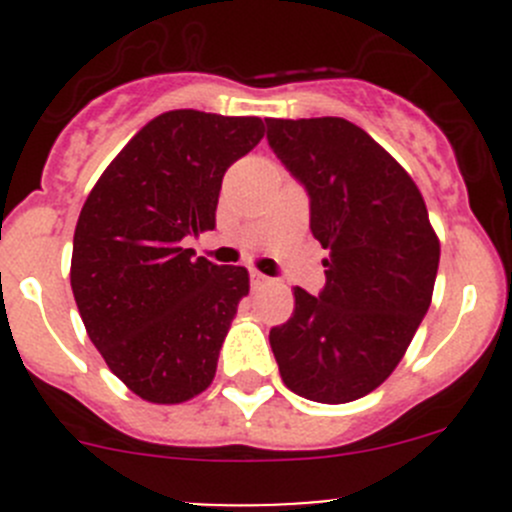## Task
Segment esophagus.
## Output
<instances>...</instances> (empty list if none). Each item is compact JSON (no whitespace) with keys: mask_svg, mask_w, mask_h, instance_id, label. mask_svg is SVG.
Listing matches in <instances>:
<instances>
[{"mask_svg":"<svg viewBox=\"0 0 512 512\" xmlns=\"http://www.w3.org/2000/svg\"><path fill=\"white\" fill-rule=\"evenodd\" d=\"M250 282H252V287H265V285H270V277H265L262 275V272H257V270H252L250 272Z\"/></svg>","mask_w":512,"mask_h":512,"instance_id":"34e87169","label":"esophagus"}]
</instances>
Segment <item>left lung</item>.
I'll return each instance as SVG.
<instances>
[{"mask_svg": "<svg viewBox=\"0 0 512 512\" xmlns=\"http://www.w3.org/2000/svg\"><path fill=\"white\" fill-rule=\"evenodd\" d=\"M267 143L309 195L327 285L294 289L270 329L282 381L319 404L361 399L389 379L431 304L441 245L411 175L344 118H265Z\"/></svg>", "mask_w": 512, "mask_h": 512, "instance_id": "left-lung-1", "label": "left lung"}]
</instances>
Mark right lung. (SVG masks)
<instances>
[{
	"mask_svg": "<svg viewBox=\"0 0 512 512\" xmlns=\"http://www.w3.org/2000/svg\"><path fill=\"white\" fill-rule=\"evenodd\" d=\"M265 136L262 118L160 113L111 160L81 208L71 289L108 369L141 399L180 404L205 391L250 292L245 267L193 257L213 230L225 170Z\"/></svg>",
	"mask_w": 512,
	"mask_h": 512,
	"instance_id": "add662e5",
	"label": "right lung"
}]
</instances>
